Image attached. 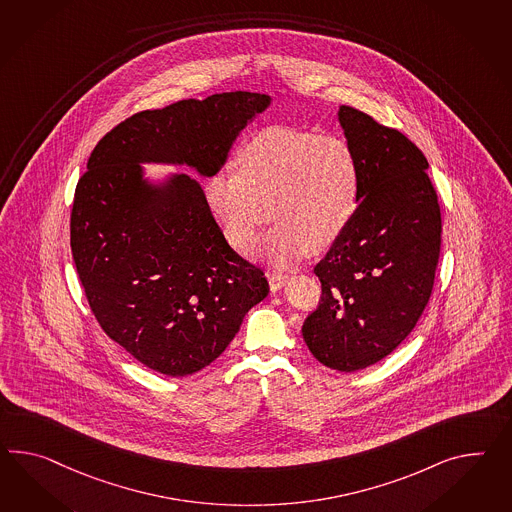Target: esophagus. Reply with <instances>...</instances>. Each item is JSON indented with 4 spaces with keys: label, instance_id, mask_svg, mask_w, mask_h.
<instances>
[{
    "label": "esophagus",
    "instance_id": "34e87169",
    "mask_svg": "<svg viewBox=\"0 0 512 512\" xmlns=\"http://www.w3.org/2000/svg\"><path fill=\"white\" fill-rule=\"evenodd\" d=\"M267 278H269L271 291H278V289L284 288V284L288 282V275H280V273H267Z\"/></svg>",
    "mask_w": 512,
    "mask_h": 512
}]
</instances>
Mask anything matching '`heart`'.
Returning a JSON list of instances; mask_svg holds the SVG:
<instances>
[{"instance_id": "heart-1", "label": "heart", "mask_w": 512, "mask_h": 512, "mask_svg": "<svg viewBox=\"0 0 512 512\" xmlns=\"http://www.w3.org/2000/svg\"><path fill=\"white\" fill-rule=\"evenodd\" d=\"M237 172L224 169L206 185V200L226 239L249 250L262 241L276 265L297 262L308 250L323 252L340 239L362 197V167L353 146L299 126H269L239 150ZM270 208L267 209L266 206Z\"/></svg>"}]
</instances>
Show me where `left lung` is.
I'll return each instance as SVG.
<instances>
[{
	"label": "left lung",
	"mask_w": 512,
	"mask_h": 512,
	"mask_svg": "<svg viewBox=\"0 0 512 512\" xmlns=\"http://www.w3.org/2000/svg\"><path fill=\"white\" fill-rule=\"evenodd\" d=\"M338 118L360 159L362 197L315 265L321 301L302 338L323 366L351 373L377 364L416 327L433 293L442 217L418 146L349 105Z\"/></svg>",
	"instance_id": "left-lung-1"
}]
</instances>
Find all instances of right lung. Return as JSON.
I'll list each match as a JSON object with an SVG mask.
<instances>
[{
  "instance_id": "add662e5",
  "label": "right lung",
  "mask_w": 512,
  "mask_h": 512,
  "mask_svg": "<svg viewBox=\"0 0 512 512\" xmlns=\"http://www.w3.org/2000/svg\"><path fill=\"white\" fill-rule=\"evenodd\" d=\"M271 104L223 92L141 111L94 146L79 178L70 247L92 314L133 358L167 377L210 366L269 293L232 249L197 180L150 184L141 163L221 171L239 132Z\"/></svg>"
}]
</instances>
